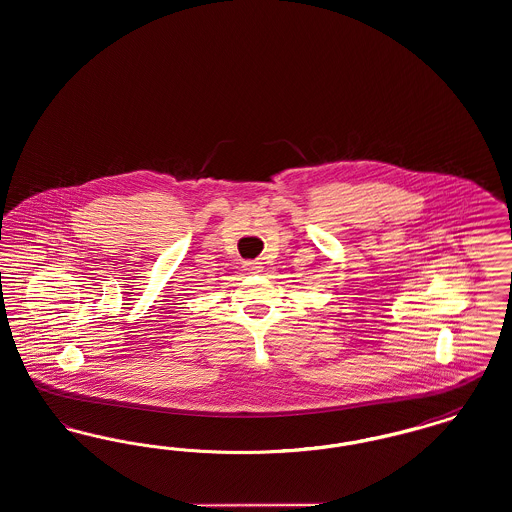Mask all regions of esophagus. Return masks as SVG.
Listing matches in <instances>:
<instances>
[{
    "mask_svg": "<svg viewBox=\"0 0 512 512\" xmlns=\"http://www.w3.org/2000/svg\"><path fill=\"white\" fill-rule=\"evenodd\" d=\"M261 263H257V261H247L244 263L245 272H251V274H257V272H261Z\"/></svg>",
    "mask_w": 512,
    "mask_h": 512,
    "instance_id": "obj_1",
    "label": "esophagus"
}]
</instances>
